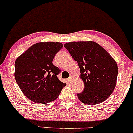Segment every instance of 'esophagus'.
<instances>
[{
    "mask_svg": "<svg viewBox=\"0 0 133 133\" xmlns=\"http://www.w3.org/2000/svg\"><path fill=\"white\" fill-rule=\"evenodd\" d=\"M74 77L73 76H71L69 77V79H68V81H69V82H73V81H74Z\"/></svg>",
    "mask_w": 133,
    "mask_h": 133,
    "instance_id": "1",
    "label": "esophagus"
}]
</instances>
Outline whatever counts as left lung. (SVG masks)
Masks as SVG:
<instances>
[{
	"mask_svg": "<svg viewBox=\"0 0 133 133\" xmlns=\"http://www.w3.org/2000/svg\"><path fill=\"white\" fill-rule=\"evenodd\" d=\"M64 47L77 62L84 84V91L77 94L79 99L89 105L106 100L116 85L118 68L115 60L94 41L68 42Z\"/></svg>",
	"mask_w": 133,
	"mask_h": 133,
	"instance_id": "obj_1",
	"label": "left lung"
}]
</instances>
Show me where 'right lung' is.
<instances>
[{
    "mask_svg": "<svg viewBox=\"0 0 133 133\" xmlns=\"http://www.w3.org/2000/svg\"><path fill=\"white\" fill-rule=\"evenodd\" d=\"M62 47L61 42H38L17 58L15 79L22 92L32 101L41 104L53 101L66 85L57 78L60 70L52 64L55 55Z\"/></svg>",
    "mask_w": 133,
    "mask_h": 133,
    "instance_id": "right-lung-1",
    "label": "right lung"
}]
</instances>
